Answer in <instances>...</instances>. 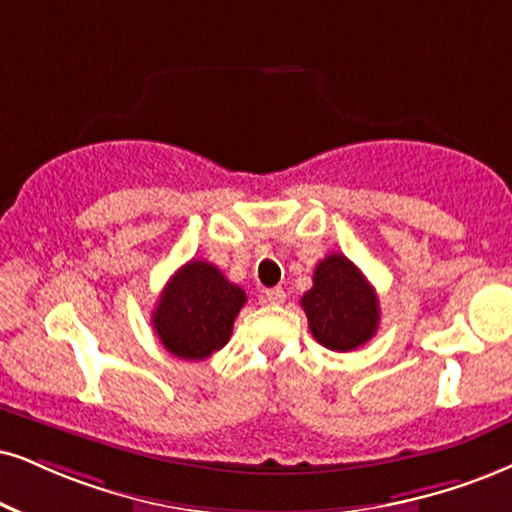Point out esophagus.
Masks as SVG:
<instances>
[{
  "label": "esophagus",
  "mask_w": 512,
  "mask_h": 512,
  "mask_svg": "<svg viewBox=\"0 0 512 512\" xmlns=\"http://www.w3.org/2000/svg\"><path fill=\"white\" fill-rule=\"evenodd\" d=\"M285 299H287V294L282 287H273V289H266V292H263V301H266V304L277 306V304H282Z\"/></svg>",
  "instance_id": "obj_1"
}]
</instances>
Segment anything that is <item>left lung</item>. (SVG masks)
Returning <instances> with one entry per match:
<instances>
[{"label": "left lung", "instance_id": "left-lung-1", "mask_svg": "<svg viewBox=\"0 0 512 512\" xmlns=\"http://www.w3.org/2000/svg\"><path fill=\"white\" fill-rule=\"evenodd\" d=\"M315 342L332 351H353L380 325V301L349 258L330 254L315 266L313 287L301 296Z\"/></svg>", "mask_w": 512, "mask_h": 512}]
</instances>
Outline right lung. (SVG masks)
Here are the masks:
<instances>
[{
  "instance_id": "right-lung-1",
  "label": "right lung",
  "mask_w": 512,
  "mask_h": 512,
  "mask_svg": "<svg viewBox=\"0 0 512 512\" xmlns=\"http://www.w3.org/2000/svg\"><path fill=\"white\" fill-rule=\"evenodd\" d=\"M244 304V289L232 285L213 263L189 261L163 287L151 323L175 358L204 361L227 344Z\"/></svg>"
}]
</instances>
